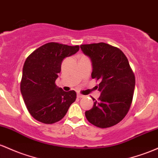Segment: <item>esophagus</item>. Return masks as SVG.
I'll return each mask as SVG.
<instances>
[{"label":"esophagus","instance_id":"esophagus-1","mask_svg":"<svg viewBox=\"0 0 158 158\" xmlns=\"http://www.w3.org/2000/svg\"><path fill=\"white\" fill-rule=\"evenodd\" d=\"M77 98H84L85 97V95H81V94H80V93H77Z\"/></svg>","mask_w":158,"mask_h":158}]
</instances>
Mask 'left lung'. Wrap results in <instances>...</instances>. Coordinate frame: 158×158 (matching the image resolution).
Returning <instances> with one entry per match:
<instances>
[{"label":"left lung","mask_w":158,"mask_h":158,"mask_svg":"<svg viewBox=\"0 0 158 158\" xmlns=\"http://www.w3.org/2000/svg\"><path fill=\"white\" fill-rule=\"evenodd\" d=\"M83 53L90 58L92 78L100 81L101 93L91 110L85 112L89 122L106 128L121 122L130 109L135 87V76L128 60L118 48L104 42L81 45Z\"/></svg>","instance_id":"8db88e82"}]
</instances>
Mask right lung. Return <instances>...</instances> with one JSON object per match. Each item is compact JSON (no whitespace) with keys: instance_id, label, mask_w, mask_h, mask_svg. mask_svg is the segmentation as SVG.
Instances as JSON below:
<instances>
[{"instance_id":"obj_1","label":"right lung","mask_w":158,"mask_h":158,"mask_svg":"<svg viewBox=\"0 0 158 158\" xmlns=\"http://www.w3.org/2000/svg\"><path fill=\"white\" fill-rule=\"evenodd\" d=\"M79 48L78 45L49 42L26 59L21 93L28 111L37 121L45 124L60 121L76 100L75 91H63L55 84V81L63 59L76 54Z\"/></svg>"}]
</instances>
